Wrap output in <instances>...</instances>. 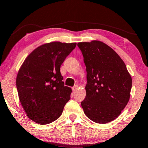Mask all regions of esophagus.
<instances>
[{
	"instance_id": "obj_1",
	"label": "esophagus",
	"mask_w": 148,
	"mask_h": 148,
	"mask_svg": "<svg viewBox=\"0 0 148 148\" xmlns=\"http://www.w3.org/2000/svg\"><path fill=\"white\" fill-rule=\"evenodd\" d=\"M78 85H74V86H73V87H72V90H73V92H75L76 90L78 89Z\"/></svg>"
}]
</instances>
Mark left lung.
<instances>
[{
    "label": "left lung",
    "instance_id": "8db88e82",
    "mask_svg": "<svg viewBox=\"0 0 148 148\" xmlns=\"http://www.w3.org/2000/svg\"><path fill=\"white\" fill-rule=\"evenodd\" d=\"M77 45L83 56L87 79L82 108L95 123H110L129 102L131 76L123 60L105 43L92 40Z\"/></svg>",
    "mask_w": 148,
    "mask_h": 148
}]
</instances>
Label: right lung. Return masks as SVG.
Listing matches in <instances>:
<instances>
[{"label":"right lung","instance_id":"right-lung-1","mask_svg":"<svg viewBox=\"0 0 148 148\" xmlns=\"http://www.w3.org/2000/svg\"><path fill=\"white\" fill-rule=\"evenodd\" d=\"M76 43L52 42L34 49L27 57L16 78L19 99L27 117L40 125L62 115L72 89L64 86L60 67Z\"/></svg>","mask_w":148,"mask_h":148}]
</instances>
